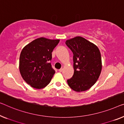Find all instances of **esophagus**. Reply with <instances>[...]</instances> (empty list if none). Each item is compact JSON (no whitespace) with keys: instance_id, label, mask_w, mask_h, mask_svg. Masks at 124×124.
I'll return each instance as SVG.
<instances>
[{"instance_id":"34e87169","label":"esophagus","mask_w":124,"mask_h":124,"mask_svg":"<svg viewBox=\"0 0 124 124\" xmlns=\"http://www.w3.org/2000/svg\"><path fill=\"white\" fill-rule=\"evenodd\" d=\"M63 69L62 68H60V70H59V71L61 72H62L63 71Z\"/></svg>"}]
</instances>
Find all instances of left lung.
Returning <instances> with one entry per match:
<instances>
[{
	"label": "left lung",
	"instance_id": "8db88e82",
	"mask_svg": "<svg viewBox=\"0 0 124 124\" xmlns=\"http://www.w3.org/2000/svg\"><path fill=\"white\" fill-rule=\"evenodd\" d=\"M66 44L73 54L74 73L67 80L68 86L77 92L86 91L95 84L100 75V52L95 44L82 37L67 40Z\"/></svg>",
	"mask_w": 124,
	"mask_h": 124
}]
</instances>
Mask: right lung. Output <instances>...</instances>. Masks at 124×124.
Masks as SVG:
<instances>
[{
    "instance_id": "right-lung-1",
    "label": "right lung",
    "mask_w": 124,
    "mask_h": 124,
    "mask_svg": "<svg viewBox=\"0 0 124 124\" xmlns=\"http://www.w3.org/2000/svg\"><path fill=\"white\" fill-rule=\"evenodd\" d=\"M59 42V39L39 38L22 49L19 58L20 73L31 87L40 89L51 82L55 73L50 62L52 52Z\"/></svg>"
}]
</instances>
